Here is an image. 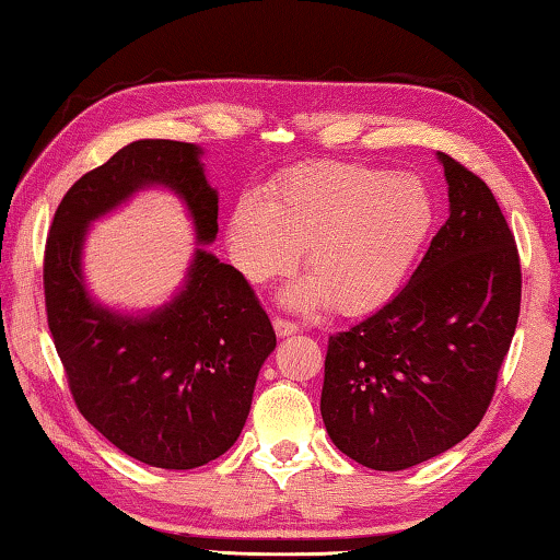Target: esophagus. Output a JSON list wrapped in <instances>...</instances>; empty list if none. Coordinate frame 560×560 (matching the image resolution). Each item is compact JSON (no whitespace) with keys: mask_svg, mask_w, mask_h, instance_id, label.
I'll return each mask as SVG.
<instances>
[{"mask_svg":"<svg viewBox=\"0 0 560 560\" xmlns=\"http://www.w3.org/2000/svg\"><path fill=\"white\" fill-rule=\"evenodd\" d=\"M273 331H277L279 339H289V336L299 334V326L294 322H287V318H273Z\"/></svg>","mask_w":560,"mask_h":560,"instance_id":"esophagus-1","label":"esophagus"}]
</instances>
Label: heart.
<instances>
[{"label":"heart","mask_w":560,"mask_h":560,"mask_svg":"<svg viewBox=\"0 0 560 560\" xmlns=\"http://www.w3.org/2000/svg\"><path fill=\"white\" fill-rule=\"evenodd\" d=\"M436 221L421 176L353 162H312L236 199L226 244L236 269L264 283L294 269L304 246L308 277L283 294L291 308L328 301L357 316L384 306L404 287Z\"/></svg>","instance_id":"heart-1"}]
</instances>
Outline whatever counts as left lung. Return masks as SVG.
<instances>
[{
  "label": "left lung",
  "mask_w": 560,
  "mask_h": 560,
  "mask_svg": "<svg viewBox=\"0 0 560 560\" xmlns=\"http://www.w3.org/2000/svg\"><path fill=\"white\" fill-rule=\"evenodd\" d=\"M448 219L401 294L328 339L322 419L374 471L454 448L483 419L521 308L516 242L491 189L436 152Z\"/></svg>",
  "instance_id": "8db88e82"
}]
</instances>
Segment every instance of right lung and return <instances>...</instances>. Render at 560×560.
I'll list each match as a JSON object with an SVG mask.
<instances>
[{
  "label": "right lung",
  "instance_id": "add662e5",
  "mask_svg": "<svg viewBox=\"0 0 560 560\" xmlns=\"http://www.w3.org/2000/svg\"><path fill=\"white\" fill-rule=\"evenodd\" d=\"M201 156L186 141H131L67 191L44 254L49 331L79 411L127 456L174 471L234 446L277 349L252 287L207 248L219 234V191ZM147 188L185 203L198 248L172 300L127 313L88 291L83 244L94 220Z\"/></svg>",
  "mask_w": 560,
  "mask_h": 560
}]
</instances>
